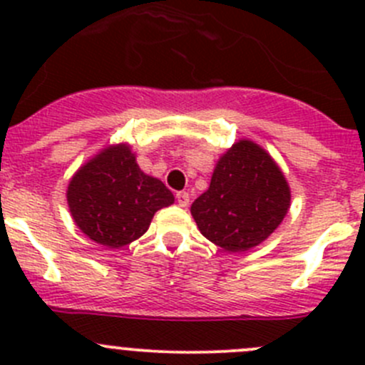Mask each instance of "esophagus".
<instances>
[{
	"mask_svg": "<svg viewBox=\"0 0 365 365\" xmlns=\"http://www.w3.org/2000/svg\"><path fill=\"white\" fill-rule=\"evenodd\" d=\"M189 201H190V196L189 192H185V190H180V192H176V203H178L180 206H189Z\"/></svg>",
	"mask_w": 365,
	"mask_h": 365,
	"instance_id": "34e87169",
	"label": "esophagus"
}]
</instances>
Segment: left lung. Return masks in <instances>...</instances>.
Masks as SVG:
<instances>
[{
    "mask_svg": "<svg viewBox=\"0 0 365 365\" xmlns=\"http://www.w3.org/2000/svg\"><path fill=\"white\" fill-rule=\"evenodd\" d=\"M289 187L272 157L252 141H240L217 162L212 182L192 206L197 227L230 252L267 240L289 208Z\"/></svg>",
    "mask_w": 365,
    "mask_h": 365,
    "instance_id": "obj_1",
    "label": "left lung"
}]
</instances>
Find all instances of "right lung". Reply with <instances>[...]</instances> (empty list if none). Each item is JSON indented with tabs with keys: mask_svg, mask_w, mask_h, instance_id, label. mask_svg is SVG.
<instances>
[{
	"mask_svg": "<svg viewBox=\"0 0 365 365\" xmlns=\"http://www.w3.org/2000/svg\"><path fill=\"white\" fill-rule=\"evenodd\" d=\"M73 220L86 237L109 249L143 237L173 192L145 175L127 145L111 146L76 173L67 190Z\"/></svg>",
	"mask_w": 365,
	"mask_h": 365,
	"instance_id": "right-lung-1",
	"label": "right lung"
}]
</instances>
